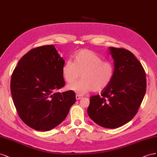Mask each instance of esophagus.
Instances as JSON below:
<instances>
[{
  "label": "esophagus",
  "mask_w": 157,
  "mask_h": 157,
  "mask_svg": "<svg viewBox=\"0 0 157 157\" xmlns=\"http://www.w3.org/2000/svg\"><path fill=\"white\" fill-rule=\"evenodd\" d=\"M82 98V95H79V94H76V95H75L76 100H79V99H81Z\"/></svg>",
  "instance_id": "34e87169"
}]
</instances>
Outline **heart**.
<instances>
[{"label": "heart", "mask_w": 157, "mask_h": 157, "mask_svg": "<svg viewBox=\"0 0 157 157\" xmlns=\"http://www.w3.org/2000/svg\"><path fill=\"white\" fill-rule=\"evenodd\" d=\"M62 71L68 83L75 81L81 74L82 78L68 85V89L84 94L91 90L101 91L108 87L113 78L114 67L111 62L102 60L93 51L82 49L74 53L73 62L68 60L65 62Z\"/></svg>", "instance_id": "1"}]
</instances>
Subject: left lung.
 <instances>
[{
    "mask_svg": "<svg viewBox=\"0 0 157 157\" xmlns=\"http://www.w3.org/2000/svg\"><path fill=\"white\" fill-rule=\"evenodd\" d=\"M114 74L101 95L90 97L87 114L99 126L117 128L137 114L146 92V74L140 62L125 48L109 47Z\"/></svg>",
    "mask_w": 157,
    "mask_h": 157,
    "instance_id": "8db88e82",
    "label": "left lung"
}]
</instances>
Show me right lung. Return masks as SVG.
I'll list each match as a JSON object with an SVG mask.
<instances>
[{
    "instance_id": "1",
    "label": "right lung",
    "mask_w": 157,
    "mask_h": 157,
    "mask_svg": "<svg viewBox=\"0 0 157 157\" xmlns=\"http://www.w3.org/2000/svg\"><path fill=\"white\" fill-rule=\"evenodd\" d=\"M64 60L53 44L31 49L13 71L10 90L20 118L35 130L45 132L66 118L75 102L73 91H58L65 85Z\"/></svg>"
}]
</instances>
